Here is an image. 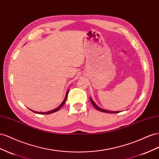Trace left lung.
I'll use <instances>...</instances> for the list:
<instances>
[{"mask_svg":"<svg viewBox=\"0 0 159 159\" xmlns=\"http://www.w3.org/2000/svg\"><path fill=\"white\" fill-rule=\"evenodd\" d=\"M90 101H91L92 105L94 106V108H95L96 109H97L98 111H102V112H105V113H118L120 112V111H108V110H104V109H102L100 108H99L95 103H94V102L92 100V98H90Z\"/></svg>","mask_w":159,"mask_h":159,"instance_id":"8db88e82","label":"left lung"}]
</instances>
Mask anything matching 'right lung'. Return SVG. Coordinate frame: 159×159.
Instances as JSON below:
<instances>
[{
	"label": "right lung",
	"instance_id": "right-lung-1",
	"mask_svg": "<svg viewBox=\"0 0 159 159\" xmlns=\"http://www.w3.org/2000/svg\"><path fill=\"white\" fill-rule=\"evenodd\" d=\"M68 92H69V90H67V93H66V97H65V99H64L63 102L61 103V105H60L59 107H57V108H55V109H54V110H53L49 111H46V112H38V111H33V110H31L32 111H33V112H35V113H37V114H51V113L55 112V111H58L60 108H61V107L64 105V104H65V102H66V100H67V97Z\"/></svg>",
	"mask_w": 159,
	"mask_h": 159
}]
</instances>
